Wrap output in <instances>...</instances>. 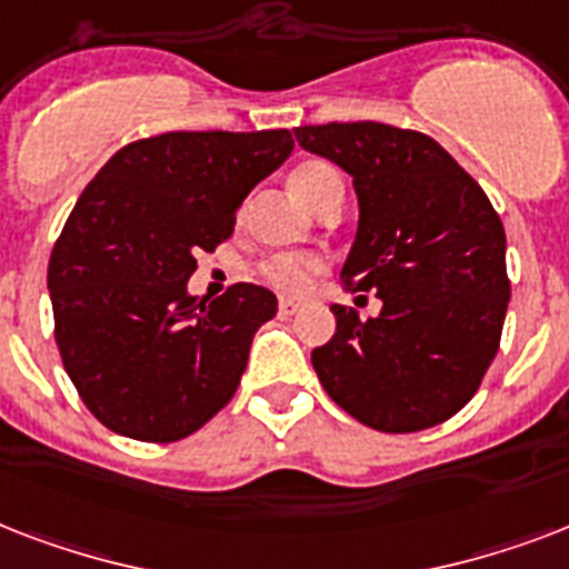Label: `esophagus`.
<instances>
[{
    "label": "esophagus",
    "mask_w": 569,
    "mask_h": 569,
    "mask_svg": "<svg viewBox=\"0 0 569 569\" xmlns=\"http://www.w3.org/2000/svg\"><path fill=\"white\" fill-rule=\"evenodd\" d=\"M277 310H280V316H295V312L301 310V303L289 301V298H280V307H277Z\"/></svg>",
    "instance_id": "obj_1"
}]
</instances>
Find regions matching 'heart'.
Segmentation results:
<instances>
[{"label":"heart","instance_id":"heart-1","mask_svg":"<svg viewBox=\"0 0 569 569\" xmlns=\"http://www.w3.org/2000/svg\"><path fill=\"white\" fill-rule=\"evenodd\" d=\"M339 177L328 162H303L301 168H295L292 189L301 197L303 203L316 206L319 197L325 194L328 182ZM321 271V262L316 257H301V253H277V257L266 259L259 266V274L271 289L280 295H303L310 292L312 277Z\"/></svg>","mask_w":569,"mask_h":569}]
</instances>
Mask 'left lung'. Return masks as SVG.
Here are the masks:
<instances>
[{"mask_svg": "<svg viewBox=\"0 0 569 569\" xmlns=\"http://www.w3.org/2000/svg\"><path fill=\"white\" fill-rule=\"evenodd\" d=\"M303 150L355 180L360 221L342 280L378 292L360 319L333 303L337 333L312 348L321 387L375 431H425L481 387L502 339L511 283L505 227L433 138L389 123L298 127Z\"/></svg>", "mask_w": 569, "mask_h": 569, "instance_id": "1", "label": "left lung"}]
</instances>
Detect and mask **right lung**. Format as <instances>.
Here are the masks:
<instances>
[{"mask_svg":"<svg viewBox=\"0 0 569 569\" xmlns=\"http://www.w3.org/2000/svg\"><path fill=\"white\" fill-rule=\"evenodd\" d=\"M292 147L289 129L141 138L76 200L47 286L67 375L106 428L173 442L232 398L277 298L236 283L209 301L189 295V277Z\"/></svg>","mask_w":569,"mask_h":569,"instance_id":"1","label":"right lung"}]
</instances>
